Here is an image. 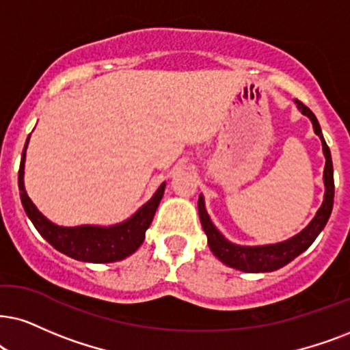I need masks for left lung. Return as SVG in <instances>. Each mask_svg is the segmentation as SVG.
<instances>
[{
	"label": "left lung",
	"instance_id": "left-lung-1",
	"mask_svg": "<svg viewBox=\"0 0 350 350\" xmlns=\"http://www.w3.org/2000/svg\"><path fill=\"white\" fill-rule=\"evenodd\" d=\"M297 108L310 119L313 124V131L320 137L323 145V153H325L326 165L325 171H323V180H325V198H323L321 206L318 208L315 218H313L308 226L302 229L294 237L287 239L284 242H278V244H268V245H237L229 242L226 237L221 234L215 224L211 223L210 216L206 213L205 200L203 196L198 197V215H200V223L203 231H205L208 237V245H210L211 252L216 258L228 267L241 269L245 273H267L280 269L293 262L295 256H299L302 252H305L313 244V241L318 237V234L323 231V228L328 223L331 210H333L334 202V178H333V161H331V152L329 147L326 145L325 139H323L321 127L318 124L315 114L305 106L302 101L295 100Z\"/></svg>",
	"mask_w": 350,
	"mask_h": 350
}]
</instances>
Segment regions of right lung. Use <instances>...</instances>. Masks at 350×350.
Listing matches in <instances>:
<instances>
[{"mask_svg":"<svg viewBox=\"0 0 350 350\" xmlns=\"http://www.w3.org/2000/svg\"><path fill=\"white\" fill-rule=\"evenodd\" d=\"M29 139L25 142L21 158L19 190L22 206H24L25 213H27L30 221L33 223L35 229L40 232V236L46 239L61 254L68 255L74 260H79V262L113 263L134 254L142 245L145 231L152 224L154 211H157L163 198V193H165L166 183H163L157 192H154V196L124 223L114 224V226H90V224H83V226L76 228L57 226V224L51 223L50 219H46L45 216L40 213L37 206L29 198L27 192H25L24 163Z\"/></svg>","mask_w":350,"mask_h":350,"instance_id":"1","label":"right lung"}]
</instances>
